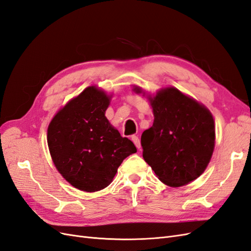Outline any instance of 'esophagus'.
<instances>
[{"label":"esophagus","instance_id":"1","mask_svg":"<svg viewBox=\"0 0 251 251\" xmlns=\"http://www.w3.org/2000/svg\"><path fill=\"white\" fill-rule=\"evenodd\" d=\"M132 141L134 142V144L136 146V148H137L138 150L141 148V144H140V140H139V138L137 137V136H132Z\"/></svg>","mask_w":251,"mask_h":251}]
</instances>
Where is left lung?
I'll list each match as a JSON object with an SVG mask.
<instances>
[{
  "label": "left lung",
  "instance_id": "8db88e82",
  "mask_svg": "<svg viewBox=\"0 0 251 251\" xmlns=\"http://www.w3.org/2000/svg\"><path fill=\"white\" fill-rule=\"evenodd\" d=\"M136 93L141 89L135 87ZM154 124L141 135L142 156L164 184L178 187L200 177L215 149V121L203 104L176 88L149 98Z\"/></svg>",
  "mask_w": 251,
  "mask_h": 251
}]
</instances>
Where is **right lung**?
<instances>
[{
    "label": "right lung",
    "instance_id": "right-lung-1",
    "mask_svg": "<svg viewBox=\"0 0 251 251\" xmlns=\"http://www.w3.org/2000/svg\"><path fill=\"white\" fill-rule=\"evenodd\" d=\"M110 96L88 87L60 109L48 126L53 163L69 183L93 193L107 187L125 159L137 151L107 117Z\"/></svg>",
    "mask_w": 251,
    "mask_h": 251
}]
</instances>
